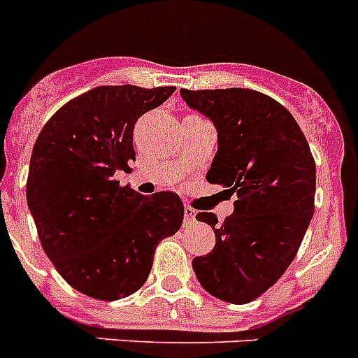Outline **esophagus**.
Returning a JSON list of instances; mask_svg holds the SVG:
<instances>
[{
    "label": "esophagus",
    "instance_id": "34e87169",
    "mask_svg": "<svg viewBox=\"0 0 358 358\" xmlns=\"http://www.w3.org/2000/svg\"><path fill=\"white\" fill-rule=\"evenodd\" d=\"M195 210L190 208V206H185V224L190 226L195 222Z\"/></svg>",
    "mask_w": 358,
    "mask_h": 358
}]
</instances>
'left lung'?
Wrapping results in <instances>:
<instances>
[{
  "instance_id": "obj_1",
  "label": "left lung",
  "mask_w": 358,
  "mask_h": 358,
  "mask_svg": "<svg viewBox=\"0 0 358 358\" xmlns=\"http://www.w3.org/2000/svg\"><path fill=\"white\" fill-rule=\"evenodd\" d=\"M181 97L217 130L206 181L237 194L234 213L221 224L215 213L195 215L213 228L215 246L192 266L210 295L246 304L273 286L297 255L313 217L315 161L293 115L261 92L181 88Z\"/></svg>"
}]
</instances>
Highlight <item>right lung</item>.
<instances>
[{"label":"right lung","instance_id":"1","mask_svg":"<svg viewBox=\"0 0 358 358\" xmlns=\"http://www.w3.org/2000/svg\"><path fill=\"white\" fill-rule=\"evenodd\" d=\"M176 87H97L69 101L36 139L27 203L56 270L78 292L117 301L148 279L159 241L182 224L173 192L152 197L119 186L117 170L136 161L134 124Z\"/></svg>","mask_w":358,"mask_h":358}]
</instances>
